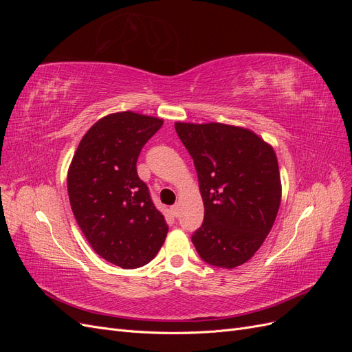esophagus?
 Segmentation results:
<instances>
[{
  "label": "esophagus",
  "mask_w": 352,
  "mask_h": 352,
  "mask_svg": "<svg viewBox=\"0 0 352 352\" xmlns=\"http://www.w3.org/2000/svg\"><path fill=\"white\" fill-rule=\"evenodd\" d=\"M170 211H172V214L173 216H176L177 217V214H179V206H172V207H170Z\"/></svg>",
  "instance_id": "obj_1"
}]
</instances>
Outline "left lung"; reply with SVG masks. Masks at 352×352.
I'll return each mask as SVG.
<instances>
[{
	"mask_svg": "<svg viewBox=\"0 0 352 352\" xmlns=\"http://www.w3.org/2000/svg\"><path fill=\"white\" fill-rule=\"evenodd\" d=\"M175 129L194 160L204 221L192 243L206 263L235 269L258 251L282 198L274 150L247 127L182 123Z\"/></svg>",
	"mask_w": 352,
	"mask_h": 352,
	"instance_id": "left-lung-1",
	"label": "left lung"
}]
</instances>
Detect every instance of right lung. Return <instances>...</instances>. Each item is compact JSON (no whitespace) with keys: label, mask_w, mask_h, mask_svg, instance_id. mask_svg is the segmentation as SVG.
<instances>
[{"label":"right lung","mask_w":352,"mask_h":352,"mask_svg":"<svg viewBox=\"0 0 352 352\" xmlns=\"http://www.w3.org/2000/svg\"><path fill=\"white\" fill-rule=\"evenodd\" d=\"M162 124L135 111L105 116L83 135L69 166L74 219L92 250L122 269L150 263L168 232L136 172L142 146Z\"/></svg>","instance_id":"1"}]
</instances>
